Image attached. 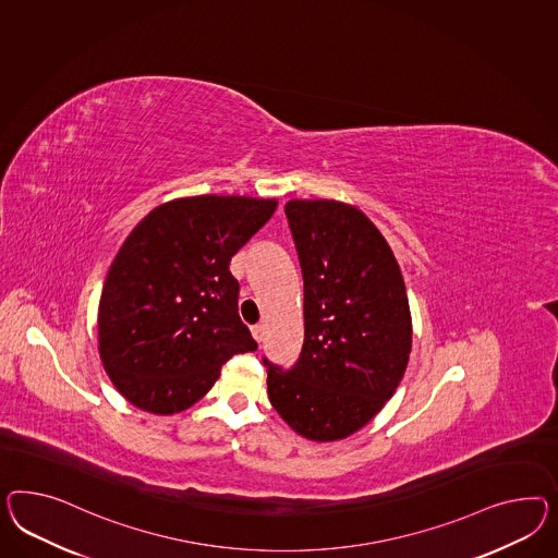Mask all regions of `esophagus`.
Wrapping results in <instances>:
<instances>
[{
	"mask_svg": "<svg viewBox=\"0 0 558 558\" xmlns=\"http://www.w3.org/2000/svg\"><path fill=\"white\" fill-rule=\"evenodd\" d=\"M264 325H256V327H252V335H254V339H256L257 343H262L264 341Z\"/></svg>",
	"mask_w": 558,
	"mask_h": 558,
	"instance_id": "1",
	"label": "esophagus"
}]
</instances>
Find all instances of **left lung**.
<instances>
[{"label": "left lung", "mask_w": 558, "mask_h": 558, "mask_svg": "<svg viewBox=\"0 0 558 558\" xmlns=\"http://www.w3.org/2000/svg\"><path fill=\"white\" fill-rule=\"evenodd\" d=\"M287 217L304 280V343L290 372L268 367V396L294 433L331 442L363 428L402 381L412 349L407 284L357 207L292 198Z\"/></svg>", "instance_id": "obj_1"}]
</instances>
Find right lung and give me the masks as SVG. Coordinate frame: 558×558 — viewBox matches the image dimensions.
Instances as JSON below:
<instances>
[{"instance_id":"1","label":"right lung","mask_w":558,"mask_h":558,"mask_svg":"<svg viewBox=\"0 0 558 558\" xmlns=\"http://www.w3.org/2000/svg\"><path fill=\"white\" fill-rule=\"evenodd\" d=\"M276 207V198L182 196L151 209L121 243L99 299L97 341L130 404L179 414L235 353L256 351L229 262Z\"/></svg>"}]
</instances>
